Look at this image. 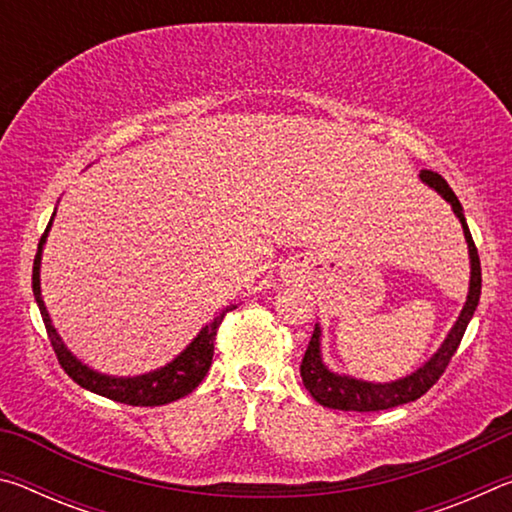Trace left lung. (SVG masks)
Here are the masks:
<instances>
[{
	"label": "left lung",
	"mask_w": 512,
	"mask_h": 512,
	"mask_svg": "<svg viewBox=\"0 0 512 512\" xmlns=\"http://www.w3.org/2000/svg\"><path fill=\"white\" fill-rule=\"evenodd\" d=\"M422 183H427L431 189L445 198V201L452 205L454 214L458 216V221L463 225L465 232V241H467V250H470V293H467V300L463 305L461 316L452 327V332L447 334V339L440 345L438 352L433 357L420 366L411 375H406L397 381H388V384H372V381H363V379H354L348 375H336V372L329 370L323 357H320V327L316 325L314 334H311V341L307 345L305 357H302V366H300V377L302 384H305L307 391L318 404L327 406V409H339V411H359V413H368V411H384V409H393V406L400 404H409L415 402L418 397H422L429 388L436 384L443 375L445 368L452 361L454 352L461 345V339L467 329V323H470L476 305H479V296H481V262H479V253H476L474 239L470 235V228H467L463 207L458 203L456 194L452 192V187L447 185V180L440 176L436 171L422 169L420 171Z\"/></svg>",
	"instance_id": "obj_1"
}]
</instances>
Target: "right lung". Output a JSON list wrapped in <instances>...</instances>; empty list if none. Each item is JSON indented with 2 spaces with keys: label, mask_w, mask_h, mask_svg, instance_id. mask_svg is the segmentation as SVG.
I'll use <instances>...</instances> for the list:
<instances>
[{
  "label": "right lung",
  "mask_w": 512,
  "mask_h": 512,
  "mask_svg": "<svg viewBox=\"0 0 512 512\" xmlns=\"http://www.w3.org/2000/svg\"><path fill=\"white\" fill-rule=\"evenodd\" d=\"M51 221H54V216H51ZM51 221L47 225L45 235L40 237L38 253H36V259H33V296H36V302L40 307V316H42V320H45L51 348H54L58 363L63 366L67 375L72 377L81 388H85V391H92L97 395L108 397V400L131 404V406H160V404L176 402V400H180V397L192 393L194 388L205 379L207 370H210V366H212L216 329H219L225 314H228L230 309H235V305L225 307L210 325H205L201 332H198L196 339L189 343L176 359L167 363V366H162L153 372H146V375H137V377L101 375V372L88 368L85 363H81L72 352L65 348V343L58 336L56 327L51 325L45 300H42L40 259H42V246H45L47 235H49Z\"/></svg>",
  "instance_id": "1"
}]
</instances>
